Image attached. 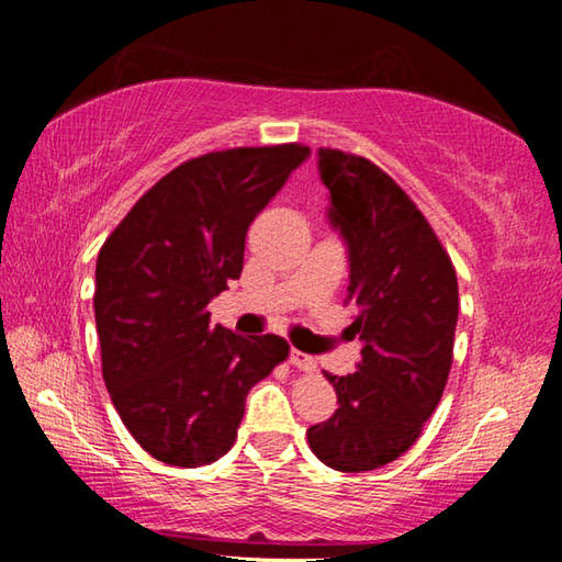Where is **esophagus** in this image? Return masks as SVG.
Instances as JSON below:
<instances>
[{
	"label": "esophagus",
	"instance_id": "34e87169",
	"mask_svg": "<svg viewBox=\"0 0 562 562\" xmlns=\"http://www.w3.org/2000/svg\"><path fill=\"white\" fill-rule=\"evenodd\" d=\"M290 364L302 369V372H315V369H317L315 357L304 355V351H300V349H292L290 351Z\"/></svg>",
	"mask_w": 562,
	"mask_h": 562
}]
</instances>
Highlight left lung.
Segmentation results:
<instances>
[{
	"instance_id": "obj_1",
	"label": "left lung",
	"mask_w": 562,
	"mask_h": 562,
	"mask_svg": "<svg viewBox=\"0 0 562 562\" xmlns=\"http://www.w3.org/2000/svg\"><path fill=\"white\" fill-rule=\"evenodd\" d=\"M329 223L349 255L355 374H325L337 392L331 418L307 429L312 453L335 471L396 461L439 406L453 359L459 280L451 258L402 188L372 160L317 150Z\"/></svg>"
}]
</instances>
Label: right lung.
Segmentation results:
<instances>
[{
    "label": "right lung",
    "instance_id": "add662e5",
    "mask_svg": "<svg viewBox=\"0 0 562 562\" xmlns=\"http://www.w3.org/2000/svg\"><path fill=\"white\" fill-rule=\"evenodd\" d=\"M307 146L215 150L140 195L97 260L103 382L133 439L168 465L231 451L247 392L288 359L278 335L211 325L207 304L243 272L245 235Z\"/></svg>",
    "mask_w": 562,
    "mask_h": 562
}]
</instances>
